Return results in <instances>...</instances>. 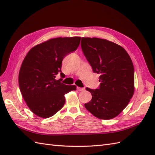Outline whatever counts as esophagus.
<instances>
[{
  "instance_id": "1",
  "label": "esophagus",
  "mask_w": 155,
  "mask_h": 155,
  "mask_svg": "<svg viewBox=\"0 0 155 155\" xmlns=\"http://www.w3.org/2000/svg\"><path fill=\"white\" fill-rule=\"evenodd\" d=\"M77 89L78 91H82L84 90V88H81V87H77Z\"/></svg>"
}]
</instances>
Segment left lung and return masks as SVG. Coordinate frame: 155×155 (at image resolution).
<instances>
[{
	"label": "left lung",
	"mask_w": 155,
	"mask_h": 155,
	"mask_svg": "<svg viewBox=\"0 0 155 155\" xmlns=\"http://www.w3.org/2000/svg\"><path fill=\"white\" fill-rule=\"evenodd\" d=\"M81 47L94 72L100 74L98 89L87 88L92 94L84 107L98 118L117 117L129 103L134 92L132 60L124 48L99 38L83 37Z\"/></svg>",
	"instance_id": "left-lung-1"
}]
</instances>
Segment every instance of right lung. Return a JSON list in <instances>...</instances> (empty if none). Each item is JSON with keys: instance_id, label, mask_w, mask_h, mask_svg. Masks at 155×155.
<instances>
[{"instance_id": "right-lung-1", "label": "right lung", "mask_w": 155, "mask_h": 155, "mask_svg": "<svg viewBox=\"0 0 155 155\" xmlns=\"http://www.w3.org/2000/svg\"><path fill=\"white\" fill-rule=\"evenodd\" d=\"M81 37L51 38L32 47L22 61L18 83L23 99L30 110L41 118H49L60 110L65 103L64 95L77 89L66 85L56 75L61 72L66 55L77 50Z\"/></svg>"}]
</instances>
